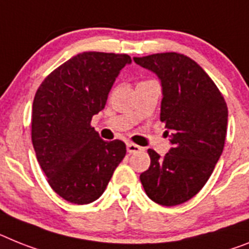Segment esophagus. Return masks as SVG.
Here are the masks:
<instances>
[{
  "mask_svg": "<svg viewBox=\"0 0 249 249\" xmlns=\"http://www.w3.org/2000/svg\"><path fill=\"white\" fill-rule=\"evenodd\" d=\"M126 149H128L129 153H138V152H141L143 148L139 147V145H137V144L134 143H128L126 144Z\"/></svg>",
  "mask_w": 249,
  "mask_h": 249,
  "instance_id": "obj_1",
  "label": "esophagus"
}]
</instances>
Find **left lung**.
<instances>
[{
	"label": "left lung",
	"instance_id": "1",
	"mask_svg": "<svg viewBox=\"0 0 249 249\" xmlns=\"http://www.w3.org/2000/svg\"><path fill=\"white\" fill-rule=\"evenodd\" d=\"M134 62L160 79V121L172 144L164 157L148 149L150 166L141 182L157 204L179 205L204 187L223 153L227 102L205 71L183 54H152Z\"/></svg>",
	"mask_w": 249,
	"mask_h": 249
}]
</instances>
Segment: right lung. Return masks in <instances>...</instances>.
<instances>
[{
  "label": "right lung",
  "mask_w": 249,
  "mask_h": 249,
  "mask_svg": "<svg viewBox=\"0 0 249 249\" xmlns=\"http://www.w3.org/2000/svg\"><path fill=\"white\" fill-rule=\"evenodd\" d=\"M128 54L85 52L44 79L35 93L31 141L50 187L67 201L85 205L104 194L126 154L121 141L105 142L91 126L104 110Z\"/></svg>",
  "instance_id": "obj_1"
}]
</instances>
